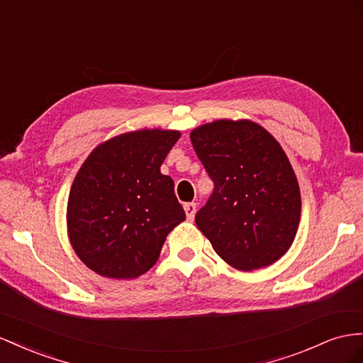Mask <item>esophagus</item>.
Segmentation results:
<instances>
[{
    "instance_id": "esophagus-1",
    "label": "esophagus",
    "mask_w": 363,
    "mask_h": 363,
    "mask_svg": "<svg viewBox=\"0 0 363 363\" xmlns=\"http://www.w3.org/2000/svg\"><path fill=\"white\" fill-rule=\"evenodd\" d=\"M183 208H184V212H186V217H188L189 221H192L194 217H195V212H197V204H195V203H186Z\"/></svg>"
}]
</instances>
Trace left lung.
Returning a JSON list of instances; mask_svg holds the SVG:
<instances>
[{"label":"left lung","instance_id":"left-lung-1","mask_svg":"<svg viewBox=\"0 0 363 363\" xmlns=\"http://www.w3.org/2000/svg\"><path fill=\"white\" fill-rule=\"evenodd\" d=\"M191 142L215 184L197 228L235 269L277 262L301 220L299 184L278 140L257 122L220 119L192 130Z\"/></svg>","mask_w":363,"mask_h":363}]
</instances>
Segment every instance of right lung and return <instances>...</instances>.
I'll list each match as a JSON object with an SVG mask.
<instances>
[{"label":"right lung","instance_id":"right-lung-1","mask_svg":"<svg viewBox=\"0 0 363 363\" xmlns=\"http://www.w3.org/2000/svg\"><path fill=\"white\" fill-rule=\"evenodd\" d=\"M180 135L160 128L119 134L97 145L77 171L67 203L68 240L97 275H143L186 220L172 179L160 172Z\"/></svg>","mask_w":363,"mask_h":363}]
</instances>
